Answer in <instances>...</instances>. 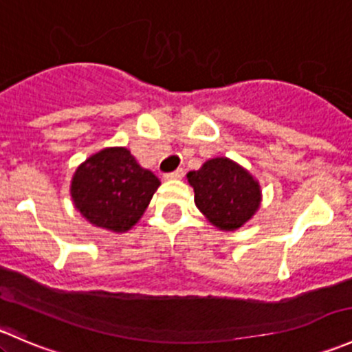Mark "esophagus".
<instances>
[{
    "label": "esophagus",
    "instance_id": "1",
    "mask_svg": "<svg viewBox=\"0 0 352 352\" xmlns=\"http://www.w3.org/2000/svg\"><path fill=\"white\" fill-rule=\"evenodd\" d=\"M182 177H184V170H182V168H177V170H173V172L165 173V179H166V180L182 179Z\"/></svg>",
    "mask_w": 352,
    "mask_h": 352
}]
</instances>
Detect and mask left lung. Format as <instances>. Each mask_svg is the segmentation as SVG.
<instances>
[{
    "instance_id": "obj_1",
    "label": "left lung",
    "mask_w": 352,
    "mask_h": 352,
    "mask_svg": "<svg viewBox=\"0 0 352 352\" xmlns=\"http://www.w3.org/2000/svg\"><path fill=\"white\" fill-rule=\"evenodd\" d=\"M199 211L219 230L240 228L261 206L257 180L228 158L208 160L187 173Z\"/></svg>"
}]
</instances>
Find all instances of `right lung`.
<instances>
[{"instance_id": "1", "label": "right lung", "mask_w": 352, "mask_h": 352, "mask_svg": "<svg viewBox=\"0 0 352 352\" xmlns=\"http://www.w3.org/2000/svg\"><path fill=\"white\" fill-rule=\"evenodd\" d=\"M160 180L127 148H105L78 166L71 197L95 226L127 232L143 216Z\"/></svg>"}]
</instances>
